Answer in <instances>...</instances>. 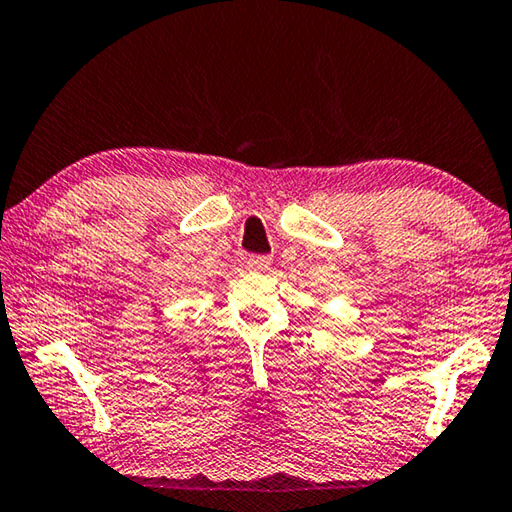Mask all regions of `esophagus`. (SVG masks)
<instances>
[{
  "label": "esophagus",
  "instance_id": "1",
  "mask_svg": "<svg viewBox=\"0 0 512 512\" xmlns=\"http://www.w3.org/2000/svg\"><path fill=\"white\" fill-rule=\"evenodd\" d=\"M248 266L253 268V271H266V268L271 266V257H266V255H250L248 257Z\"/></svg>",
  "mask_w": 512,
  "mask_h": 512
}]
</instances>
